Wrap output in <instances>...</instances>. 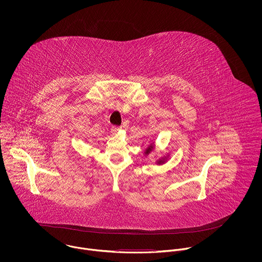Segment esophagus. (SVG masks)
Returning a JSON list of instances; mask_svg holds the SVG:
<instances>
[{"label": "esophagus", "instance_id": "1", "mask_svg": "<svg viewBox=\"0 0 262 262\" xmlns=\"http://www.w3.org/2000/svg\"><path fill=\"white\" fill-rule=\"evenodd\" d=\"M121 129H122V127H121V126H112V128H111V132L115 134V133L119 132Z\"/></svg>", "mask_w": 262, "mask_h": 262}]
</instances>
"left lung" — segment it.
I'll return each mask as SVG.
<instances>
[{
    "instance_id": "left-lung-1",
    "label": "left lung",
    "mask_w": 262,
    "mask_h": 262,
    "mask_svg": "<svg viewBox=\"0 0 262 262\" xmlns=\"http://www.w3.org/2000/svg\"><path fill=\"white\" fill-rule=\"evenodd\" d=\"M151 151H152V147H148V149H146L145 151V154H148ZM159 162H161V161H159Z\"/></svg>"
}]
</instances>
